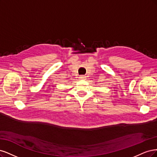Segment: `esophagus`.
Wrapping results in <instances>:
<instances>
[{
    "label": "esophagus",
    "instance_id": "1",
    "mask_svg": "<svg viewBox=\"0 0 157 157\" xmlns=\"http://www.w3.org/2000/svg\"><path fill=\"white\" fill-rule=\"evenodd\" d=\"M79 79H85L86 77L85 76V75H80Z\"/></svg>",
    "mask_w": 157,
    "mask_h": 157
}]
</instances>
